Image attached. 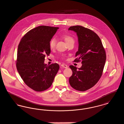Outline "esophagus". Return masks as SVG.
Masks as SVG:
<instances>
[{
	"label": "esophagus",
	"mask_w": 124,
	"mask_h": 124,
	"mask_svg": "<svg viewBox=\"0 0 124 124\" xmlns=\"http://www.w3.org/2000/svg\"><path fill=\"white\" fill-rule=\"evenodd\" d=\"M61 66L63 68H68V66L66 65V64H62L61 65Z\"/></svg>",
	"instance_id": "esophagus-1"
}]
</instances>
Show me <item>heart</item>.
<instances>
[{
	"instance_id": "obj_1",
	"label": "heart",
	"mask_w": 124,
	"mask_h": 124,
	"mask_svg": "<svg viewBox=\"0 0 124 124\" xmlns=\"http://www.w3.org/2000/svg\"><path fill=\"white\" fill-rule=\"evenodd\" d=\"M62 38L65 40L67 44H68L69 43L71 42H74V39L72 37L69 35H62ZM56 39L54 38H53L50 40L49 42V47L51 49L54 48L56 44Z\"/></svg>"
}]
</instances>
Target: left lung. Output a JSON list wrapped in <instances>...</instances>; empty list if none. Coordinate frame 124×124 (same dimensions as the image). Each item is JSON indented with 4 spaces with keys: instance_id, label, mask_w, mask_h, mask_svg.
<instances>
[{
    "instance_id": "obj_1",
    "label": "left lung",
    "mask_w": 124,
    "mask_h": 124,
    "mask_svg": "<svg viewBox=\"0 0 124 124\" xmlns=\"http://www.w3.org/2000/svg\"><path fill=\"white\" fill-rule=\"evenodd\" d=\"M68 30L77 33L78 49L76 56L78 58L74 62H78L80 59L82 64L78 69L70 66L72 75L69 83L77 90L86 91L93 86L101 78L106 60V53L99 36L91 30L78 25L70 27Z\"/></svg>"
}]
</instances>
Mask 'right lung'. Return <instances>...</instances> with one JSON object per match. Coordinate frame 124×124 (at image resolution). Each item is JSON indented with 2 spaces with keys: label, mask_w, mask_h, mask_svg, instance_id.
<instances>
[{
  "label": "right lung",
  "mask_w": 124,
  "mask_h": 124,
  "mask_svg": "<svg viewBox=\"0 0 124 124\" xmlns=\"http://www.w3.org/2000/svg\"><path fill=\"white\" fill-rule=\"evenodd\" d=\"M58 29L38 26L26 33L18 45L17 70L25 84L35 91L49 88L58 72L57 63L47 65L44 61L51 52L50 41Z\"/></svg>",
  "instance_id": "1"
}]
</instances>
